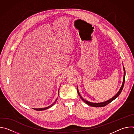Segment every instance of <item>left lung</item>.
I'll use <instances>...</instances> for the list:
<instances>
[{
	"mask_svg": "<svg viewBox=\"0 0 134 134\" xmlns=\"http://www.w3.org/2000/svg\"><path fill=\"white\" fill-rule=\"evenodd\" d=\"M123 68H124V79H123V82H122V84L119 90V91H118V92L114 95V96L111 99H110V100H108V101H106L105 102H101V103H92V102H89V101H87L85 100H84L81 95V94H80V92L79 91V89H78V87H77V92H78V94L79 95V96L80 97V98H81V99L85 103H86L87 104H88V105L90 106H91V107H104L105 105H107V104H108L109 103H110V102H111L113 100H114V99H116L119 95H120V94L121 93L122 89H123V87H124V84H125V75H126V72H125V68L124 67H123Z\"/></svg>",
	"mask_w": 134,
	"mask_h": 134,
	"instance_id": "left-lung-1",
	"label": "left lung"
}]
</instances>
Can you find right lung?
<instances>
[{"label": "right lung", "instance_id": "right-lung-1", "mask_svg": "<svg viewBox=\"0 0 134 134\" xmlns=\"http://www.w3.org/2000/svg\"><path fill=\"white\" fill-rule=\"evenodd\" d=\"M59 91H58V94H59ZM57 100V99L55 100V102L53 103H52L51 105H50V106H49V107H46V108H39V109H36V108H33V109H34V110H37V111H42V110H46V109H49V108H50V107H52L53 106V105L56 102V101Z\"/></svg>", "mask_w": 134, "mask_h": 134}]
</instances>
